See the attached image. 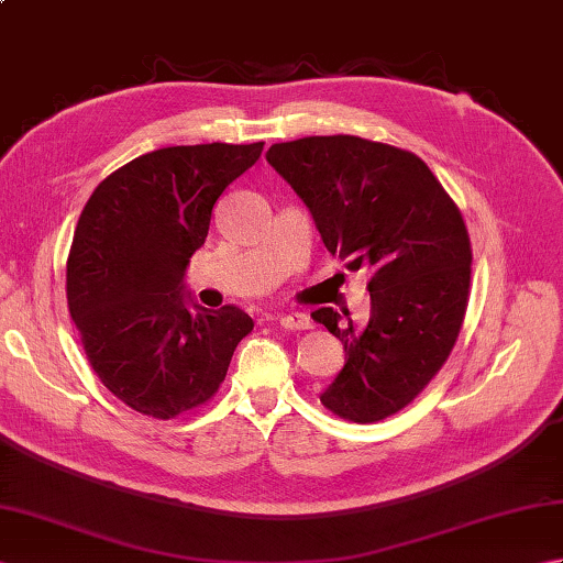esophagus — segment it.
<instances>
[{"label":"esophagus","instance_id":"34e87169","mask_svg":"<svg viewBox=\"0 0 563 563\" xmlns=\"http://www.w3.org/2000/svg\"><path fill=\"white\" fill-rule=\"evenodd\" d=\"M280 319V327L285 331H305V329H312V319L302 312H292V314H283Z\"/></svg>","mask_w":563,"mask_h":563}]
</instances>
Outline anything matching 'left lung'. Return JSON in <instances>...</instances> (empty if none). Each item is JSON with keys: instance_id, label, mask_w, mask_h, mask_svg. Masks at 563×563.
I'll list each match as a JSON object with an SVG mask.
<instances>
[{"instance_id": "8db88e82", "label": "left lung", "mask_w": 563, "mask_h": 563, "mask_svg": "<svg viewBox=\"0 0 563 563\" xmlns=\"http://www.w3.org/2000/svg\"><path fill=\"white\" fill-rule=\"evenodd\" d=\"M268 164L305 200L324 246L373 271L369 321L331 307L312 314L343 343L345 365L321 404L353 423H377L421 394L460 336L472 244L457 202L413 152L355 135L278 142Z\"/></svg>"}]
</instances>
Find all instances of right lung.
I'll return each instance as SVG.
<instances>
[{"mask_svg":"<svg viewBox=\"0 0 563 563\" xmlns=\"http://www.w3.org/2000/svg\"><path fill=\"white\" fill-rule=\"evenodd\" d=\"M254 145L142 154L93 190L67 256V307L87 361L113 397L169 421L206 406L254 321L239 307H186L184 273L214 200L261 157Z\"/></svg>","mask_w":563,"mask_h":563,"instance_id":"right-lung-1","label":"right lung"}]
</instances>
